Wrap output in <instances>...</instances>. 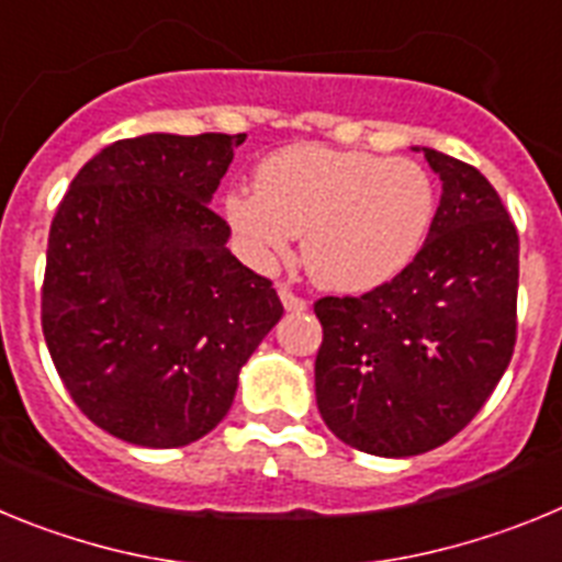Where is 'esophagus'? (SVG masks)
I'll list each match as a JSON object with an SVG mask.
<instances>
[{
    "mask_svg": "<svg viewBox=\"0 0 562 562\" xmlns=\"http://www.w3.org/2000/svg\"><path fill=\"white\" fill-rule=\"evenodd\" d=\"M278 297H281V304H284L286 312H306V306H310L304 297H297L295 292H292L290 286H284V284L278 286Z\"/></svg>",
    "mask_w": 562,
    "mask_h": 562,
    "instance_id": "obj_1",
    "label": "esophagus"
}]
</instances>
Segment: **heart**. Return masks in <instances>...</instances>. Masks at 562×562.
Returning <instances> with one entry per match:
<instances>
[{"instance_id": "b5f03b06", "label": "heart", "mask_w": 562, "mask_h": 562, "mask_svg": "<svg viewBox=\"0 0 562 562\" xmlns=\"http://www.w3.org/2000/svg\"><path fill=\"white\" fill-rule=\"evenodd\" d=\"M245 258L272 270L304 236V267L342 295L389 284L419 256L436 216L430 173L408 157L297 143L258 162L256 191L225 193Z\"/></svg>"}]
</instances>
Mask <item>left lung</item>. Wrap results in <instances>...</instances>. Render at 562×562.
<instances>
[{
	"label": "left lung",
	"instance_id": "8db88e82",
	"mask_svg": "<svg viewBox=\"0 0 562 562\" xmlns=\"http://www.w3.org/2000/svg\"><path fill=\"white\" fill-rule=\"evenodd\" d=\"M441 200L419 256L360 297H321L317 411L349 448L405 459L453 439L515 349L518 231L473 166L414 146Z\"/></svg>",
	"mask_w": 562,
	"mask_h": 562
}]
</instances>
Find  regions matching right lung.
Wrapping results in <instances>:
<instances>
[{
	"mask_svg": "<svg viewBox=\"0 0 562 562\" xmlns=\"http://www.w3.org/2000/svg\"><path fill=\"white\" fill-rule=\"evenodd\" d=\"M241 143L166 132L112 143L76 173L49 225V357L87 419L128 445L182 448L211 434L284 315L207 207Z\"/></svg>",
	"mask_w": 562,
	"mask_h": 562,
	"instance_id": "add662e5",
	"label": "right lung"
}]
</instances>
